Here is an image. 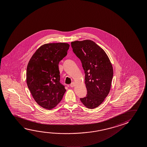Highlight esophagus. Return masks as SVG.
Segmentation results:
<instances>
[{"label":"esophagus","mask_w":147,"mask_h":147,"mask_svg":"<svg viewBox=\"0 0 147 147\" xmlns=\"http://www.w3.org/2000/svg\"><path fill=\"white\" fill-rule=\"evenodd\" d=\"M75 84L74 82H72L71 84H70V87H74L75 86Z\"/></svg>","instance_id":"1"}]
</instances>
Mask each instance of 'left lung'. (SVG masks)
I'll return each instance as SVG.
<instances>
[{
    "label": "left lung",
    "instance_id": "8db88e82",
    "mask_svg": "<svg viewBox=\"0 0 147 147\" xmlns=\"http://www.w3.org/2000/svg\"><path fill=\"white\" fill-rule=\"evenodd\" d=\"M71 43L85 73L87 94L80 99V101L88 108H96L102 103L110 91L113 76L112 63L105 51L92 40Z\"/></svg>",
    "mask_w": 147,
    "mask_h": 147
}]
</instances>
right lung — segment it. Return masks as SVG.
<instances>
[{"mask_svg":"<svg viewBox=\"0 0 147 147\" xmlns=\"http://www.w3.org/2000/svg\"><path fill=\"white\" fill-rule=\"evenodd\" d=\"M67 43H50L40 47L29 60L27 84L36 102L43 108H55L66 90L60 84L58 64L67 55Z\"/></svg>","mask_w":147,"mask_h":147,"instance_id":"right-lung-1","label":"right lung"}]
</instances>
